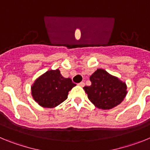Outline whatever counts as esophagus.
<instances>
[{"mask_svg": "<svg viewBox=\"0 0 150 150\" xmlns=\"http://www.w3.org/2000/svg\"><path fill=\"white\" fill-rule=\"evenodd\" d=\"M79 86H81V87H83L85 86V83H83V82H81V83H79V84H78Z\"/></svg>", "mask_w": 150, "mask_h": 150, "instance_id": "esophagus-1", "label": "esophagus"}]
</instances>
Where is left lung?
<instances>
[{
	"instance_id": "1",
	"label": "left lung",
	"mask_w": 150,
	"mask_h": 150,
	"mask_svg": "<svg viewBox=\"0 0 150 150\" xmlns=\"http://www.w3.org/2000/svg\"><path fill=\"white\" fill-rule=\"evenodd\" d=\"M89 79L91 85L83 89L90 101L98 109L110 110L116 107L128 93L126 83L103 69H97Z\"/></svg>"
}]
</instances>
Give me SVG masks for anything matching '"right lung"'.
Returning <instances> with one entry per match:
<instances>
[{
	"label": "right lung",
	"mask_w": 150,
	"mask_h": 150,
	"mask_svg": "<svg viewBox=\"0 0 150 150\" xmlns=\"http://www.w3.org/2000/svg\"><path fill=\"white\" fill-rule=\"evenodd\" d=\"M76 86L71 78L62 76L59 69L46 71L31 86L33 99L45 108L57 107L67 98L69 91Z\"/></svg>",
	"instance_id": "obj_1"
}]
</instances>
